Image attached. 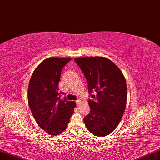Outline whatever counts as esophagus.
Listing matches in <instances>:
<instances>
[{"label": "esophagus", "instance_id": "obj_1", "mask_svg": "<svg viewBox=\"0 0 160 160\" xmlns=\"http://www.w3.org/2000/svg\"><path fill=\"white\" fill-rule=\"evenodd\" d=\"M79 102H80V100H76V101H75V102H76V103H77V104H78V103H79Z\"/></svg>", "mask_w": 160, "mask_h": 160}]
</instances>
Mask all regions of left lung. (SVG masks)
Returning a JSON list of instances; mask_svg holds the SVG:
<instances>
[{
  "label": "left lung",
  "mask_w": 160,
  "mask_h": 160,
  "mask_svg": "<svg viewBox=\"0 0 160 160\" xmlns=\"http://www.w3.org/2000/svg\"><path fill=\"white\" fill-rule=\"evenodd\" d=\"M74 60L84 73L90 96L93 98L88 100L90 111L83 119L85 126L96 136L108 135L117 128L126 109V79L107 58L87 57Z\"/></svg>",
  "instance_id": "8db88e82"
}]
</instances>
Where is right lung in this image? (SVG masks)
<instances>
[{
  "label": "right lung",
  "instance_id": "right-lung-1",
  "mask_svg": "<svg viewBox=\"0 0 160 160\" xmlns=\"http://www.w3.org/2000/svg\"><path fill=\"white\" fill-rule=\"evenodd\" d=\"M71 58L45 59L34 71L28 88V102L32 115L40 128L50 135H58L67 128L76 106L59 91L62 68Z\"/></svg>",
  "mask_w": 160,
  "mask_h": 160
}]
</instances>
